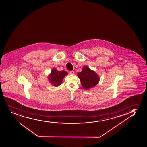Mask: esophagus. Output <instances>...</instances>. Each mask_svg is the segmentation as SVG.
Returning <instances> with one entry per match:
<instances>
[{"instance_id": "1", "label": "esophagus", "mask_w": 147, "mask_h": 147, "mask_svg": "<svg viewBox=\"0 0 147 147\" xmlns=\"http://www.w3.org/2000/svg\"><path fill=\"white\" fill-rule=\"evenodd\" d=\"M69 74H71V75H74V71H70Z\"/></svg>"}]
</instances>
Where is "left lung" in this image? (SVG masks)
I'll list each match as a JSON object with an SVG mask.
<instances>
[{
	"mask_svg": "<svg viewBox=\"0 0 147 147\" xmlns=\"http://www.w3.org/2000/svg\"><path fill=\"white\" fill-rule=\"evenodd\" d=\"M77 75L84 89H88L94 87L99 83L98 76L94 71L89 69L87 66L84 67L82 72L78 73Z\"/></svg>",
	"mask_w": 147,
	"mask_h": 147,
	"instance_id": "8db88e82",
	"label": "left lung"
}]
</instances>
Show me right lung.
Segmentation results:
<instances>
[{"label":"right lung","instance_id":"obj_1","mask_svg":"<svg viewBox=\"0 0 147 147\" xmlns=\"http://www.w3.org/2000/svg\"><path fill=\"white\" fill-rule=\"evenodd\" d=\"M67 74V73L66 71H59L54 69L51 71V75H50V81L53 85L58 86L61 84L63 78Z\"/></svg>","mask_w":147,"mask_h":147}]
</instances>
